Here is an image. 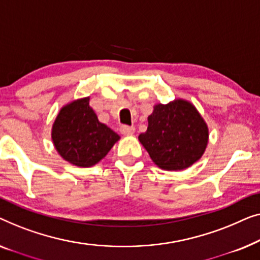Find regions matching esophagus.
<instances>
[{
	"label": "esophagus",
	"mask_w": 260,
	"mask_h": 260,
	"mask_svg": "<svg viewBox=\"0 0 260 260\" xmlns=\"http://www.w3.org/2000/svg\"><path fill=\"white\" fill-rule=\"evenodd\" d=\"M120 132H121V133L123 134V135H127V137H128V135H133L134 134V132H135V128L133 126H121V128H120Z\"/></svg>",
	"instance_id": "1"
}]
</instances>
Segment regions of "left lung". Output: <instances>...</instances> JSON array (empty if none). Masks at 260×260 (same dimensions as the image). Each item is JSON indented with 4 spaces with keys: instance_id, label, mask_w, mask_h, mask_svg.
Returning a JSON list of instances; mask_svg holds the SVG:
<instances>
[{
    "instance_id": "1",
    "label": "left lung",
    "mask_w": 260,
    "mask_h": 260,
    "mask_svg": "<svg viewBox=\"0 0 260 260\" xmlns=\"http://www.w3.org/2000/svg\"><path fill=\"white\" fill-rule=\"evenodd\" d=\"M139 141L156 166L182 171L198 161L208 144V126L196 106L184 99L156 104Z\"/></svg>"
}]
</instances>
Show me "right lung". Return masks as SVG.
Segmentation results:
<instances>
[{
    "instance_id": "right-lung-1",
    "label": "right lung",
    "mask_w": 260,
    "mask_h": 260,
    "mask_svg": "<svg viewBox=\"0 0 260 260\" xmlns=\"http://www.w3.org/2000/svg\"><path fill=\"white\" fill-rule=\"evenodd\" d=\"M54 147L72 165L90 167L107 155L120 137L99 121L89 96L64 105L52 127Z\"/></svg>"
}]
</instances>
